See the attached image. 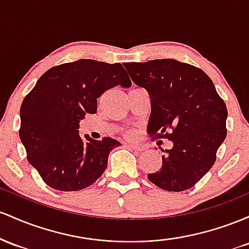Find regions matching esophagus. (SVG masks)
<instances>
[{"label":"esophagus","instance_id":"34e87169","mask_svg":"<svg viewBox=\"0 0 249 249\" xmlns=\"http://www.w3.org/2000/svg\"><path fill=\"white\" fill-rule=\"evenodd\" d=\"M128 148L132 150H135V152H141V150H143V148L138 146V144H128Z\"/></svg>","mask_w":249,"mask_h":249}]
</instances>
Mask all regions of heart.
Wrapping results in <instances>:
<instances>
[{"label": "heart", "instance_id": "heart-1", "mask_svg": "<svg viewBox=\"0 0 249 249\" xmlns=\"http://www.w3.org/2000/svg\"><path fill=\"white\" fill-rule=\"evenodd\" d=\"M136 135H138V132H136V130H127V132L124 133V136L127 139H135Z\"/></svg>", "mask_w": 249, "mask_h": 249}]
</instances>
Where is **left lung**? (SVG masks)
<instances>
[{
	"label": "left lung",
	"instance_id": "left-lung-1",
	"mask_svg": "<svg viewBox=\"0 0 249 249\" xmlns=\"http://www.w3.org/2000/svg\"><path fill=\"white\" fill-rule=\"evenodd\" d=\"M133 82L150 96L147 132L168 139L162 166L148 174L168 192L192 188L213 167L227 135V107L213 81L200 68L173 58L124 64Z\"/></svg>",
	"mask_w": 249,
	"mask_h": 249
}]
</instances>
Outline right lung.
Returning a JSON list of instances; mask_svg holds the SVG:
<instances>
[{
	"label": "right lung",
	"instance_id": "1",
	"mask_svg": "<svg viewBox=\"0 0 249 249\" xmlns=\"http://www.w3.org/2000/svg\"><path fill=\"white\" fill-rule=\"evenodd\" d=\"M130 87L121 63L79 60L47 71L24 97L19 139L42 180L61 192L81 191L103 174L108 155L121 146L111 138H81L80 121L95 114L108 89Z\"/></svg>",
	"mask_w": 249,
	"mask_h": 249
}]
</instances>
